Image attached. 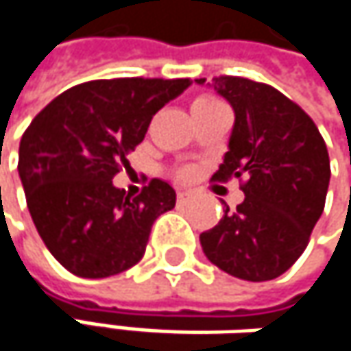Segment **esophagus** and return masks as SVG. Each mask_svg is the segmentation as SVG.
<instances>
[{"label":"esophagus","mask_w":351,"mask_h":351,"mask_svg":"<svg viewBox=\"0 0 351 351\" xmlns=\"http://www.w3.org/2000/svg\"><path fill=\"white\" fill-rule=\"evenodd\" d=\"M176 199H178V203H180V205H186V203H189V199H191V195H189L186 191H178Z\"/></svg>","instance_id":"1"}]
</instances>
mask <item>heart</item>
I'll return each mask as SVG.
<instances>
[{
	"instance_id": "1",
	"label": "heart",
	"mask_w": 351,
	"mask_h": 351,
	"mask_svg": "<svg viewBox=\"0 0 351 351\" xmlns=\"http://www.w3.org/2000/svg\"><path fill=\"white\" fill-rule=\"evenodd\" d=\"M221 101L219 99H215V97H211V95H203V97H199V99H195V104L193 107H201V106H219ZM178 175L180 176H186L189 175V171L186 169H182V171H178Z\"/></svg>"
}]
</instances>
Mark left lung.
I'll return each instance as SVG.
<instances>
[{"mask_svg": "<svg viewBox=\"0 0 351 351\" xmlns=\"http://www.w3.org/2000/svg\"><path fill=\"white\" fill-rule=\"evenodd\" d=\"M211 85L236 111L230 150L213 180L240 178L245 199L234 211L226 207L199 240L223 272L272 280L299 260L323 213L327 146L315 121L278 89L234 75L213 77Z\"/></svg>", "mask_w": 351, "mask_h": 351, "instance_id": "1", "label": "left lung"}]
</instances>
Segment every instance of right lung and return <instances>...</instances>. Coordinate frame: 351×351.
Listing matches in <instances>:
<instances>
[{
  "instance_id": "right-lung-1",
  "label": "right lung",
  "mask_w": 351,
  "mask_h": 351,
  "mask_svg": "<svg viewBox=\"0 0 351 351\" xmlns=\"http://www.w3.org/2000/svg\"><path fill=\"white\" fill-rule=\"evenodd\" d=\"M191 79L121 77L75 85L54 97L20 142L18 171L36 230L50 254L81 278H106L138 264L154 221L176 203L152 178L132 197L111 178L130 169L154 113Z\"/></svg>"
}]
</instances>
